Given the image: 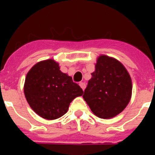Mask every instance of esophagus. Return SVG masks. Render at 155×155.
<instances>
[{
    "label": "esophagus",
    "instance_id": "esophagus-1",
    "mask_svg": "<svg viewBox=\"0 0 155 155\" xmlns=\"http://www.w3.org/2000/svg\"><path fill=\"white\" fill-rule=\"evenodd\" d=\"M80 87H81V88H82L83 90H84L85 86H86V85H85V84L84 82H80Z\"/></svg>",
    "mask_w": 155,
    "mask_h": 155
}]
</instances>
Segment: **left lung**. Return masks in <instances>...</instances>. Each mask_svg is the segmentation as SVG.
Wrapping results in <instances>:
<instances>
[{
  "mask_svg": "<svg viewBox=\"0 0 155 155\" xmlns=\"http://www.w3.org/2000/svg\"><path fill=\"white\" fill-rule=\"evenodd\" d=\"M132 87L131 77L122 63L101 54L97 58L83 97L95 115L109 119L121 113L130 103Z\"/></svg>",
  "mask_w": 155,
  "mask_h": 155,
  "instance_id": "obj_1",
  "label": "left lung"
}]
</instances>
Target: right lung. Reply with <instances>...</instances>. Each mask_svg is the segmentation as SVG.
<instances>
[{
  "label": "right lung",
  "instance_id": "add662e5",
  "mask_svg": "<svg viewBox=\"0 0 155 155\" xmlns=\"http://www.w3.org/2000/svg\"><path fill=\"white\" fill-rule=\"evenodd\" d=\"M24 93L30 108L41 117L54 120L68 112L71 102L81 97L82 88L62 72L51 58L33 66L25 76Z\"/></svg>",
  "mask_w": 155,
  "mask_h": 155
}]
</instances>
